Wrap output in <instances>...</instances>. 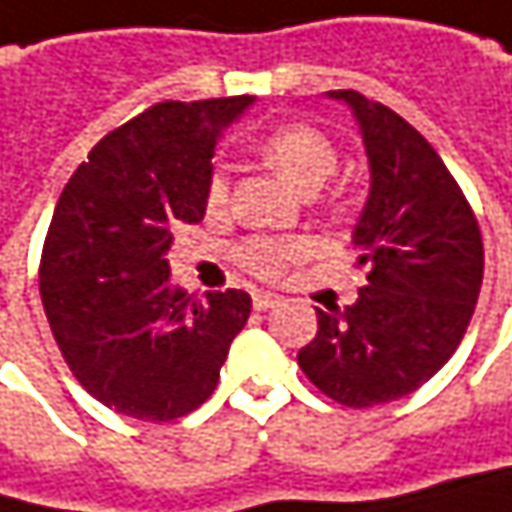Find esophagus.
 I'll list each match as a JSON object with an SVG mask.
<instances>
[{
	"label": "esophagus",
	"instance_id": "esophagus-1",
	"mask_svg": "<svg viewBox=\"0 0 512 512\" xmlns=\"http://www.w3.org/2000/svg\"><path fill=\"white\" fill-rule=\"evenodd\" d=\"M252 304H255V310H269V307L281 304V296H275V293H255Z\"/></svg>",
	"mask_w": 512,
	"mask_h": 512
}]
</instances>
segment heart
<instances>
[{
	"instance_id": "heart-1",
	"label": "heart",
	"mask_w": 512,
	"mask_h": 512,
	"mask_svg": "<svg viewBox=\"0 0 512 512\" xmlns=\"http://www.w3.org/2000/svg\"><path fill=\"white\" fill-rule=\"evenodd\" d=\"M257 152L281 178L304 193H313L325 184V178L337 169V149L334 143L313 125L290 122L278 125L260 137ZM228 205V175L222 166L210 172L205 187V208L208 213H222ZM302 252V240L296 237H249L237 246V260L260 278H275L290 257Z\"/></svg>"
}]
</instances>
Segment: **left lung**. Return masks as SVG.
Listing matches in <instances>:
<instances>
[{
	"label": "left lung",
	"instance_id": "8db88e82",
	"mask_svg": "<svg viewBox=\"0 0 512 512\" xmlns=\"http://www.w3.org/2000/svg\"><path fill=\"white\" fill-rule=\"evenodd\" d=\"M328 96L357 117L369 158V199L351 234L369 275L351 307L316 310L299 366L328 398L372 407L419 390L460 346L484 243L454 175L407 119L357 90Z\"/></svg>",
	"mask_w": 512,
	"mask_h": 512
}]
</instances>
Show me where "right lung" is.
Wrapping results in <instances>:
<instances>
[{
	"label": "right lung",
	"instance_id": "obj_1",
	"mask_svg": "<svg viewBox=\"0 0 512 512\" xmlns=\"http://www.w3.org/2000/svg\"><path fill=\"white\" fill-rule=\"evenodd\" d=\"M255 99L158 102L102 137L67 181L40 257V299L78 384L122 416L172 422L216 390L252 299L178 287L166 252L205 219L210 158Z\"/></svg>",
	"mask_w": 512,
	"mask_h": 512
}]
</instances>
